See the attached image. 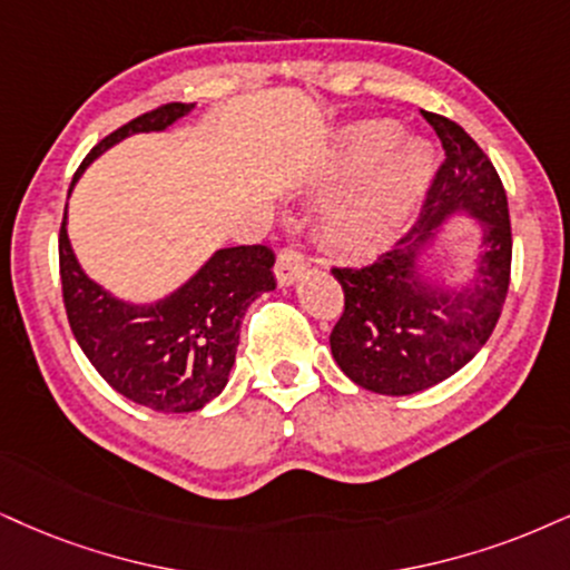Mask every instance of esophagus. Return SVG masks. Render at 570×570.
<instances>
[{
	"instance_id": "obj_1",
	"label": "esophagus",
	"mask_w": 570,
	"mask_h": 570,
	"mask_svg": "<svg viewBox=\"0 0 570 570\" xmlns=\"http://www.w3.org/2000/svg\"><path fill=\"white\" fill-rule=\"evenodd\" d=\"M306 269V256L293 245H287L277 253V264H274V274H277L279 285H293L296 277H301V272Z\"/></svg>"
}]
</instances>
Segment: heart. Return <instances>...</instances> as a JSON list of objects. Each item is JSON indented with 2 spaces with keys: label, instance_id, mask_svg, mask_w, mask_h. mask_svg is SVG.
I'll return each instance as SVG.
<instances>
[{
  "label": "heart",
  "instance_id": "heart-1",
  "mask_svg": "<svg viewBox=\"0 0 570 570\" xmlns=\"http://www.w3.org/2000/svg\"><path fill=\"white\" fill-rule=\"evenodd\" d=\"M346 166L351 174H371L327 210L322 232L333 250L370 256L410 222L431 185L435 158L423 139L399 142V126L393 121H367L346 139Z\"/></svg>",
  "mask_w": 570,
  "mask_h": 570
}]
</instances>
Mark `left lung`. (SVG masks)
Returning <instances> with one entry per match:
<instances>
[{
	"mask_svg": "<svg viewBox=\"0 0 570 570\" xmlns=\"http://www.w3.org/2000/svg\"><path fill=\"white\" fill-rule=\"evenodd\" d=\"M423 116L446 158L417 222L372 264L333 266L343 314L330 348L351 381L385 396L425 391L465 367L494 333L510 287L512 232L500 174L460 124L425 110ZM456 209L475 215L484 235L471 283L449 292L426 283L416 258Z\"/></svg>",
	"mask_w": 570,
	"mask_h": 570,
	"instance_id": "obj_1",
	"label": "left lung"
}]
</instances>
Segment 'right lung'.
Segmentation results:
<instances>
[{"instance_id":"right-lung-1","label":"right lung","mask_w":570,"mask_h":570,"mask_svg":"<svg viewBox=\"0 0 570 570\" xmlns=\"http://www.w3.org/2000/svg\"><path fill=\"white\" fill-rule=\"evenodd\" d=\"M193 108V102H168L124 124L91 147L73 185L108 147L139 131H164ZM66 219L62 214L58 240L62 304L73 338L105 383L156 412H195L219 396L235 364L245 312L277 285L272 248L237 245L216 250L171 296L135 306L114 298L83 274L70 248Z\"/></svg>"}]
</instances>
